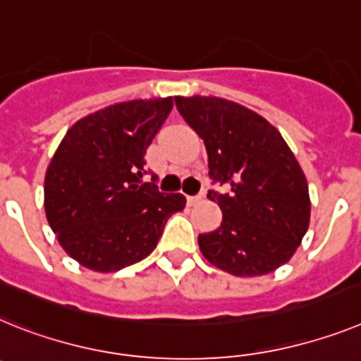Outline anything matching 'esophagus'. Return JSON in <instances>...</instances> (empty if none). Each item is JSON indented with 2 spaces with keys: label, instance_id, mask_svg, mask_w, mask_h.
Wrapping results in <instances>:
<instances>
[{
  "label": "esophagus",
  "instance_id": "esophagus-1",
  "mask_svg": "<svg viewBox=\"0 0 361 361\" xmlns=\"http://www.w3.org/2000/svg\"><path fill=\"white\" fill-rule=\"evenodd\" d=\"M204 199V193H199V195H190L188 197V204H197V202H201Z\"/></svg>",
  "mask_w": 361,
  "mask_h": 361
}]
</instances>
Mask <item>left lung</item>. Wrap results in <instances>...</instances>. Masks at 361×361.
Segmentation results:
<instances>
[{"mask_svg":"<svg viewBox=\"0 0 361 361\" xmlns=\"http://www.w3.org/2000/svg\"><path fill=\"white\" fill-rule=\"evenodd\" d=\"M175 104L204 140L214 184L228 188L208 192L223 223L199 235L202 255L239 277L274 272L309 228V184L300 162L281 133L248 107L217 97H175Z\"/></svg>","mask_w":361,"mask_h":361,"instance_id":"left-lung-1","label":"left lung"}]
</instances>
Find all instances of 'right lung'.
<instances>
[{
  "instance_id": "1",
  "label": "right lung",
  "mask_w": 361,
  "mask_h": 361,
  "mask_svg": "<svg viewBox=\"0 0 361 361\" xmlns=\"http://www.w3.org/2000/svg\"><path fill=\"white\" fill-rule=\"evenodd\" d=\"M173 98L131 100L78 120L45 173V214L61 248L94 272L138 263L155 250L164 224L184 210L183 193L144 183L146 149Z\"/></svg>"
}]
</instances>
